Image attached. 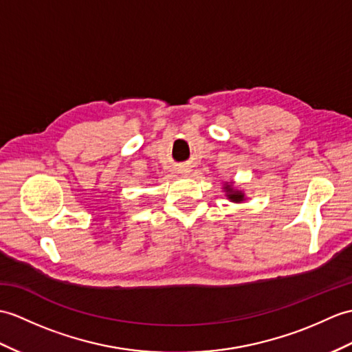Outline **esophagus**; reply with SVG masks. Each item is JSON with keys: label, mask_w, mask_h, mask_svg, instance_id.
I'll return each instance as SVG.
<instances>
[{"label": "esophagus", "mask_w": 352, "mask_h": 352, "mask_svg": "<svg viewBox=\"0 0 352 352\" xmlns=\"http://www.w3.org/2000/svg\"><path fill=\"white\" fill-rule=\"evenodd\" d=\"M190 168H179V174L182 175H189Z\"/></svg>", "instance_id": "34e87169"}]
</instances>
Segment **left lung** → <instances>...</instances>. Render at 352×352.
<instances>
[{"label":"left lung","instance_id":"1","mask_svg":"<svg viewBox=\"0 0 352 352\" xmlns=\"http://www.w3.org/2000/svg\"><path fill=\"white\" fill-rule=\"evenodd\" d=\"M223 189L226 192L228 199H231L232 202H243L244 201V193L241 190H236L232 186V183H225Z\"/></svg>","mask_w":352,"mask_h":352}]
</instances>
